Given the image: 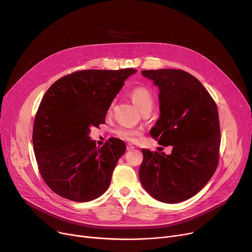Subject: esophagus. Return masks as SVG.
<instances>
[{
	"label": "esophagus",
	"mask_w": 252,
	"mask_h": 252,
	"mask_svg": "<svg viewBox=\"0 0 252 252\" xmlns=\"http://www.w3.org/2000/svg\"><path fill=\"white\" fill-rule=\"evenodd\" d=\"M135 149V147H134V145H131V144H126V150L127 151H130V150H134Z\"/></svg>",
	"instance_id": "34e87169"
}]
</instances>
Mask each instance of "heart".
I'll return each instance as SVG.
<instances>
[{"label":"heart","instance_id":"1","mask_svg":"<svg viewBox=\"0 0 252 252\" xmlns=\"http://www.w3.org/2000/svg\"><path fill=\"white\" fill-rule=\"evenodd\" d=\"M129 98L133 101L136 107L141 111L151 110L154 104V97L151 91L145 87H136L129 92ZM139 131L135 128L122 126L115 130L117 137L126 141H133L136 139Z\"/></svg>","mask_w":252,"mask_h":252}]
</instances>
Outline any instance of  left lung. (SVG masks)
Wrapping results in <instances>:
<instances>
[{"instance_id": "1", "label": "left lung", "mask_w": 252, "mask_h": 252, "mask_svg": "<svg viewBox=\"0 0 252 252\" xmlns=\"http://www.w3.org/2000/svg\"><path fill=\"white\" fill-rule=\"evenodd\" d=\"M159 89V118L150 135L170 154L142 149V186L156 200L179 203L199 192L218 166L220 131L217 105L190 73L178 69L142 70Z\"/></svg>"}]
</instances>
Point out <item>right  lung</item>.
<instances>
[{
  "label": "right lung",
  "mask_w": 252,
  "mask_h": 252,
  "mask_svg": "<svg viewBox=\"0 0 252 252\" xmlns=\"http://www.w3.org/2000/svg\"><path fill=\"white\" fill-rule=\"evenodd\" d=\"M136 72L133 68L76 71L46 92L34 118L32 144L39 173L59 196L88 202L108 189L126 144L111 138L97 147L90 128L105 123L113 99Z\"/></svg>",
  "instance_id": "add662e5"
}]
</instances>
